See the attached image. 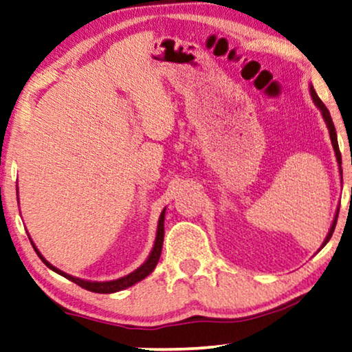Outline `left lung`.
Instances as JSON below:
<instances>
[{"label": "left lung", "instance_id": "obj_1", "mask_svg": "<svg viewBox=\"0 0 352 352\" xmlns=\"http://www.w3.org/2000/svg\"><path fill=\"white\" fill-rule=\"evenodd\" d=\"M310 91H311V98H313V101H314V104H316V106L321 109V112H322V117H324V120H326V123H327V128H329V134H330V140H332V145H333V150H335V155H337V161H338V166H340V174L343 175V172H342V153H340V148H338V140H337V133H335V126H333V122H332V117H330V113H329V110H327V107L324 106V102L321 101V99H319V96L316 94V91H314V88L311 87L310 88ZM338 212L340 210H337V214H335V219H333V223H332V228H330V230H329V234H327V237H326V240H324V243H322V246L326 245L329 240H330V237H332V234H333V230H335V226H337V219H338ZM321 246V248H322Z\"/></svg>", "mask_w": 352, "mask_h": 352}]
</instances>
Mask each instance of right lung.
I'll return each mask as SVG.
<instances>
[{
	"mask_svg": "<svg viewBox=\"0 0 352 352\" xmlns=\"http://www.w3.org/2000/svg\"><path fill=\"white\" fill-rule=\"evenodd\" d=\"M162 240H164V210H162L161 217H160V221H158V232H156V240H155V246L153 250H151V253L148 256V259H146L145 264H142L139 267L138 270H134L133 274L126 275L123 278H118V280H113V281H85V280H80V278H74L71 275L65 274V272H61L56 269V267H54L50 264V262H47L44 258H42V254L38 251V248H36L34 243L31 242V245H33V248L36 253H38V256L41 258V261L44 262V264L49 267V269H52L54 272H56V274L63 275L65 278H67V280L76 283V285H78L80 287H83V289L87 291H91V292H99V294H110V292H117V291H123L126 289V287L133 286L135 285V283L144 280L145 276H148L151 272L155 270L156 264H158L160 261V256H161V250H162Z\"/></svg>",
	"mask_w": 352,
	"mask_h": 352,
	"instance_id": "1",
	"label": "right lung"
}]
</instances>
